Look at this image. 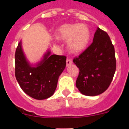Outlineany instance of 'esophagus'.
<instances>
[{
  "label": "esophagus",
  "mask_w": 129,
  "mask_h": 129,
  "mask_svg": "<svg viewBox=\"0 0 129 129\" xmlns=\"http://www.w3.org/2000/svg\"><path fill=\"white\" fill-rule=\"evenodd\" d=\"M72 63V61L71 59L67 58V67L70 66Z\"/></svg>",
  "instance_id": "34e87169"
}]
</instances>
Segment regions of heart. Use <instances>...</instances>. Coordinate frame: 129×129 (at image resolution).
Returning a JSON list of instances; mask_svg holds the SVG:
<instances>
[{
	"mask_svg": "<svg viewBox=\"0 0 129 129\" xmlns=\"http://www.w3.org/2000/svg\"><path fill=\"white\" fill-rule=\"evenodd\" d=\"M55 35L58 39L67 41L68 50L77 53L86 48L90 39V31L84 24H65L58 28Z\"/></svg>",
	"mask_w": 129,
	"mask_h": 129,
	"instance_id": "heart-1",
	"label": "heart"
}]
</instances>
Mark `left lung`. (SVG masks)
<instances>
[{"mask_svg":"<svg viewBox=\"0 0 129 129\" xmlns=\"http://www.w3.org/2000/svg\"><path fill=\"white\" fill-rule=\"evenodd\" d=\"M73 61L79 69L76 86L81 94L95 96L104 92L116 68L114 47L107 33L98 28L92 44Z\"/></svg>","mask_w":129,"mask_h":129,"instance_id":"left-lung-1","label":"left lung"}]
</instances>
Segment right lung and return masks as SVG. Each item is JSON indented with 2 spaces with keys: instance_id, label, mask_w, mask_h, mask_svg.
I'll list each match as a JSON object with an SVG mask.
<instances>
[{
  "instance_id": "1",
  "label": "right lung",
  "mask_w": 129,
  "mask_h": 129,
  "mask_svg": "<svg viewBox=\"0 0 129 129\" xmlns=\"http://www.w3.org/2000/svg\"><path fill=\"white\" fill-rule=\"evenodd\" d=\"M67 57L50 55L48 51L36 67H31L26 60L19 43L15 55V77L22 90L35 100H44L52 96L56 89L58 79L66 67Z\"/></svg>"
}]
</instances>
